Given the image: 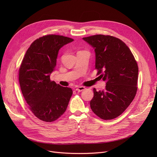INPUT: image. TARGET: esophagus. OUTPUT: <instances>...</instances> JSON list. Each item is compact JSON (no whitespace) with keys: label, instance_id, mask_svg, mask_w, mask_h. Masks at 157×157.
Returning <instances> with one entry per match:
<instances>
[{"label":"esophagus","instance_id":"1","mask_svg":"<svg viewBox=\"0 0 157 157\" xmlns=\"http://www.w3.org/2000/svg\"><path fill=\"white\" fill-rule=\"evenodd\" d=\"M85 90V87H84V86H79V87H78V88H76V91H77V92H79L83 91V90Z\"/></svg>","mask_w":157,"mask_h":157}]
</instances>
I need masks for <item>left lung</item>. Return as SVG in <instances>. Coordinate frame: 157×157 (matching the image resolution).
I'll use <instances>...</instances> for the list:
<instances>
[{"instance_id":"1","label":"left lung","mask_w":157,"mask_h":157,"mask_svg":"<svg viewBox=\"0 0 157 157\" xmlns=\"http://www.w3.org/2000/svg\"><path fill=\"white\" fill-rule=\"evenodd\" d=\"M83 39L95 53V69L105 88L97 91L90 108L99 118L109 120L119 117L134 98L137 90L138 66L128 47L111 36L95 35Z\"/></svg>"}]
</instances>
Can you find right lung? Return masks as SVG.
I'll list each match as a JSON object with an SVG mask.
<instances>
[{
	"label": "right lung",
	"instance_id": "right-lung-1",
	"mask_svg": "<svg viewBox=\"0 0 157 157\" xmlns=\"http://www.w3.org/2000/svg\"><path fill=\"white\" fill-rule=\"evenodd\" d=\"M74 39L58 35L39 37L27 49L19 69L22 94L35 116L46 122L55 121L67 109L71 88L50 80L60 49Z\"/></svg>",
	"mask_w": 157,
	"mask_h": 157
}]
</instances>
